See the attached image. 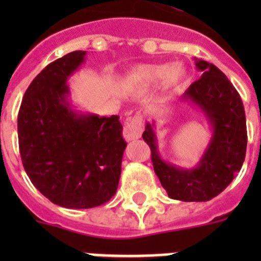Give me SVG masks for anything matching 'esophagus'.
<instances>
[{
	"label": "esophagus",
	"instance_id": "34e87169",
	"mask_svg": "<svg viewBox=\"0 0 261 261\" xmlns=\"http://www.w3.org/2000/svg\"><path fill=\"white\" fill-rule=\"evenodd\" d=\"M142 130H144V124H142V117L140 115H136L135 117L129 119L124 126L123 136L126 141H135L141 137Z\"/></svg>",
	"mask_w": 261,
	"mask_h": 261
}]
</instances>
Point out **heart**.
I'll use <instances>...</instances> for the list:
<instances>
[{"instance_id":"heart-1","label":"heart","mask_w":261,"mask_h":261,"mask_svg":"<svg viewBox=\"0 0 261 261\" xmlns=\"http://www.w3.org/2000/svg\"><path fill=\"white\" fill-rule=\"evenodd\" d=\"M186 77V70L180 64L175 65H141L133 69L128 75V80L133 84L154 85L165 80L167 86H176Z\"/></svg>"}]
</instances>
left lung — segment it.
Segmentation results:
<instances>
[{
    "instance_id": "1",
    "label": "left lung",
    "mask_w": 261,
    "mask_h": 261,
    "mask_svg": "<svg viewBox=\"0 0 261 261\" xmlns=\"http://www.w3.org/2000/svg\"><path fill=\"white\" fill-rule=\"evenodd\" d=\"M196 66L202 75L183 99L197 106L213 128L199 166L188 170L166 163L159 155L154 124H146L142 135L161 184L171 199L180 201H208L220 195L242 168L247 147L246 115L238 91L213 64L199 60Z\"/></svg>"
}]
</instances>
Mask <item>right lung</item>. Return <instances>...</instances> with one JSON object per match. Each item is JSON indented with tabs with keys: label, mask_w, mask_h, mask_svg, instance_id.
<instances>
[{
	"label": "right lung",
	"mask_w": 261,
	"mask_h": 261,
	"mask_svg": "<svg viewBox=\"0 0 261 261\" xmlns=\"http://www.w3.org/2000/svg\"><path fill=\"white\" fill-rule=\"evenodd\" d=\"M74 50L34 78L18 114V142L30 180L53 204L89 209L116 193L126 147L119 116L77 114L66 80L85 61Z\"/></svg>",
	"instance_id": "1"
}]
</instances>
